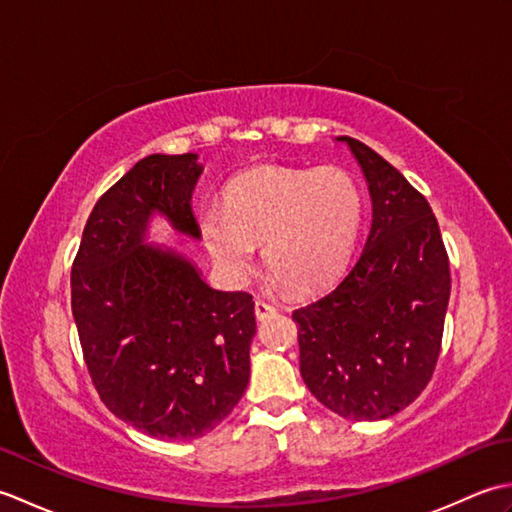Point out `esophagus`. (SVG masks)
I'll list each match as a JSON object with an SVG mask.
<instances>
[{
    "instance_id": "34e87169",
    "label": "esophagus",
    "mask_w": 512,
    "mask_h": 512,
    "mask_svg": "<svg viewBox=\"0 0 512 512\" xmlns=\"http://www.w3.org/2000/svg\"><path fill=\"white\" fill-rule=\"evenodd\" d=\"M273 314H277V308L273 306V303L262 301V299H257V301H255V317H257L259 321H264V319H268V317H273Z\"/></svg>"
}]
</instances>
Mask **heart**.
I'll list each match as a JSON object with an SVG mask.
<instances>
[{
    "label": "heart",
    "instance_id": "obj_1",
    "mask_svg": "<svg viewBox=\"0 0 512 512\" xmlns=\"http://www.w3.org/2000/svg\"><path fill=\"white\" fill-rule=\"evenodd\" d=\"M363 222V193L339 167L248 171L224 206L204 204L200 231L220 273L242 281L264 242V264L292 290H317L343 273Z\"/></svg>",
    "mask_w": 512,
    "mask_h": 512
}]
</instances>
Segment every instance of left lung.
<instances>
[{
	"label": "left lung",
	"instance_id": "1",
	"mask_svg": "<svg viewBox=\"0 0 512 512\" xmlns=\"http://www.w3.org/2000/svg\"><path fill=\"white\" fill-rule=\"evenodd\" d=\"M336 140L363 169L372 226L350 273L292 312L299 369L312 396L341 418L383 420L411 405L436 369L449 257L424 195L361 140Z\"/></svg>",
	"mask_w": 512,
	"mask_h": 512
}]
</instances>
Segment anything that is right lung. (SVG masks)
I'll list each match as a JSON object with an SVG mask.
<instances>
[{
    "label": "right lung",
    "instance_id": "1",
    "mask_svg": "<svg viewBox=\"0 0 512 512\" xmlns=\"http://www.w3.org/2000/svg\"><path fill=\"white\" fill-rule=\"evenodd\" d=\"M198 154H151L94 204L72 264V314L105 407L160 440L213 431L250 378L255 301L211 288L191 259L149 244V222L200 239Z\"/></svg>",
    "mask_w": 512,
    "mask_h": 512
}]
</instances>
